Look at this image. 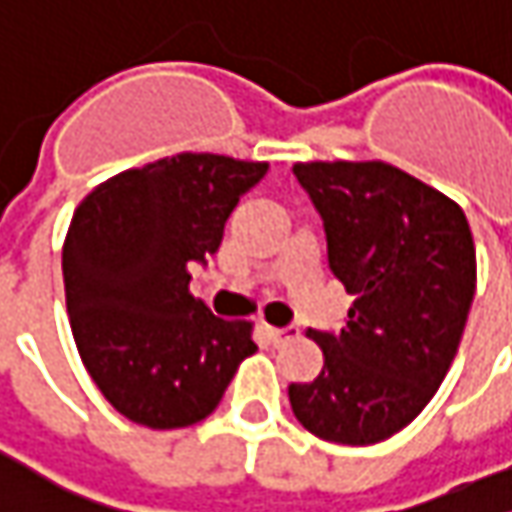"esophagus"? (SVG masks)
Listing matches in <instances>:
<instances>
[{
    "label": "esophagus",
    "mask_w": 512,
    "mask_h": 512,
    "mask_svg": "<svg viewBox=\"0 0 512 512\" xmlns=\"http://www.w3.org/2000/svg\"><path fill=\"white\" fill-rule=\"evenodd\" d=\"M265 335L271 338V344H285V341H294L300 335V329H276V326H265Z\"/></svg>",
    "instance_id": "1"
}]
</instances>
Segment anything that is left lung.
Instances as JSON below:
<instances>
[{"instance_id":"left-lung-1","label":"left lung","mask_w":512,"mask_h":512,"mask_svg":"<svg viewBox=\"0 0 512 512\" xmlns=\"http://www.w3.org/2000/svg\"><path fill=\"white\" fill-rule=\"evenodd\" d=\"M294 174L355 303L341 335L311 329L323 370L288 399L314 437L373 446L420 417L455 361L475 294L472 230L452 198L382 160H314Z\"/></svg>"}]
</instances>
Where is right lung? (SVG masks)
<instances>
[{
    "label": "right lung",
    "instance_id": "right-lung-1",
    "mask_svg": "<svg viewBox=\"0 0 512 512\" xmlns=\"http://www.w3.org/2000/svg\"><path fill=\"white\" fill-rule=\"evenodd\" d=\"M268 163L177 154L128 168L72 215L66 311L81 361L130 422L171 431L206 420L256 352L250 320H221L189 291L238 198Z\"/></svg>",
    "mask_w": 512,
    "mask_h": 512
}]
</instances>
